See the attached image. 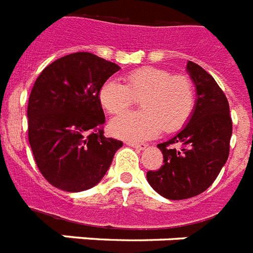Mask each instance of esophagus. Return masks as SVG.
Instances as JSON below:
<instances>
[{"label": "esophagus", "instance_id": "1", "mask_svg": "<svg viewBox=\"0 0 253 253\" xmlns=\"http://www.w3.org/2000/svg\"><path fill=\"white\" fill-rule=\"evenodd\" d=\"M129 145V146H132V147H134V149H138V150H143V149H146L147 147V145L146 143H137V142H130V141H129V142H126Z\"/></svg>", "mask_w": 253, "mask_h": 253}]
</instances>
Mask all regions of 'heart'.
Returning <instances> with one entry per match:
<instances>
[{
	"mask_svg": "<svg viewBox=\"0 0 253 253\" xmlns=\"http://www.w3.org/2000/svg\"><path fill=\"white\" fill-rule=\"evenodd\" d=\"M138 112H129L111 121L112 134L124 139H149L163 129L173 133L191 119L195 108L192 81L181 74L154 66H143L125 74V84L106 81L99 90V102L111 115L123 114L136 99H141Z\"/></svg>",
	"mask_w": 253,
	"mask_h": 253,
	"instance_id": "obj_1",
	"label": "heart"
}]
</instances>
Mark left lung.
I'll list each match as a JSON object with an SVG mask.
<instances>
[{"label":"left lung","mask_w":253,"mask_h":253,"mask_svg":"<svg viewBox=\"0 0 253 253\" xmlns=\"http://www.w3.org/2000/svg\"><path fill=\"white\" fill-rule=\"evenodd\" d=\"M187 70L197 91L195 111L180 133L158 145L163 166L146 173L153 189L169 200L189 199L207 191L230 153L232 120L225 92L195 62L188 61Z\"/></svg>","instance_id":"1"}]
</instances>
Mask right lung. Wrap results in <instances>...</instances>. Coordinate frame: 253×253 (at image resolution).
<instances>
[{"mask_svg": "<svg viewBox=\"0 0 253 253\" xmlns=\"http://www.w3.org/2000/svg\"><path fill=\"white\" fill-rule=\"evenodd\" d=\"M120 70L88 52L58 58L40 73L28 98V141L36 166L53 187L90 189L110 169L121 141L104 137L99 90Z\"/></svg>", "mask_w": 253, "mask_h": 253, "instance_id": "obj_1", "label": "right lung"}]
</instances>
